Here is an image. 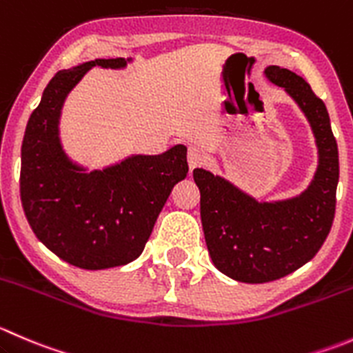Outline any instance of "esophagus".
<instances>
[{
    "label": "esophagus",
    "instance_id": "1",
    "mask_svg": "<svg viewBox=\"0 0 353 353\" xmlns=\"http://www.w3.org/2000/svg\"><path fill=\"white\" fill-rule=\"evenodd\" d=\"M205 162V153L203 150L198 148V146H190V150H188V163H190V169H196V167H200L201 163Z\"/></svg>",
    "mask_w": 353,
    "mask_h": 353
}]
</instances>
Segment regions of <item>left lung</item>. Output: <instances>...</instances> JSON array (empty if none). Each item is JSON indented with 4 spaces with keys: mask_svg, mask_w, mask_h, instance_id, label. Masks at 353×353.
<instances>
[{
    "mask_svg": "<svg viewBox=\"0 0 353 353\" xmlns=\"http://www.w3.org/2000/svg\"><path fill=\"white\" fill-rule=\"evenodd\" d=\"M265 77L293 98L309 121L317 169L309 188L286 200L259 201L221 176L194 169L205 241L215 268L241 283H269L314 259L334 219L340 177L338 145L326 105L288 68L271 65Z\"/></svg>",
    "mask_w": 353,
    "mask_h": 353,
    "instance_id": "1",
    "label": "left lung"
}]
</instances>
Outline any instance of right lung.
I'll return each instance as SVG.
<instances>
[{
	"label": "right lung",
	"mask_w": 353,
	"mask_h": 353,
	"mask_svg": "<svg viewBox=\"0 0 353 353\" xmlns=\"http://www.w3.org/2000/svg\"><path fill=\"white\" fill-rule=\"evenodd\" d=\"M132 58H97L60 70L30 114L22 141L20 198L34 234L75 268L125 265L145 250L170 191L188 174L186 146L131 155L90 170L65 153L61 108L93 67L125 68Z\"/></svg>",
	"instance_id": "add662e5"
}]
</instances>
